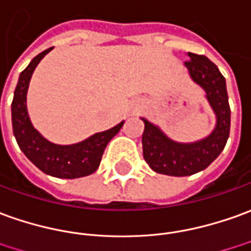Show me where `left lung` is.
I'll list each match as a JSON object with an SVG mask.
<instances>
[{"instance_id":"obj_1","label":"left lung","mask_w":251,"mask_h":251,"mask_svg":"<svg viewBox=\"0 0 251 251\" xmlns=\"http://www.w3.org/2000/svg\"><path fill=\"white\" fill-rule=\"evenodd\" d=\"M184 67L193 82L206 93L210 108L216 115V126L206 138L191 143L171 139L148 119L142 134L143 158L157 174L169 176H190L208 168L220 155L227 143L231 126V109L228 103L226 79L208 57L187 53Z\"/></svg>"}]
</instances>
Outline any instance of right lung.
Masks as SVG:
<instances>
[{
    "label": "right lung",
    "mask_w": 251,
    "mask_h": 251,
    "mask_svg": "<svg viewBox=\"0 0 251 251\" xmlns=\"http://www.w3.org/2000/svg\"><path fill=\"white\" fill-rule=\"evenodd\" d=\"M51 49L53 48L43 50L42 53L34 57L28 67L19 76L12 101L13 135L25 157L46 175L60 179L89 176L98 169L106 145L120 131L124 122L74 145H57L50 142L38 129L34 128L27 110L28 84L36 65Z\"/></svg>",
    "instance_id": "add662e5"
}]
</instances>
